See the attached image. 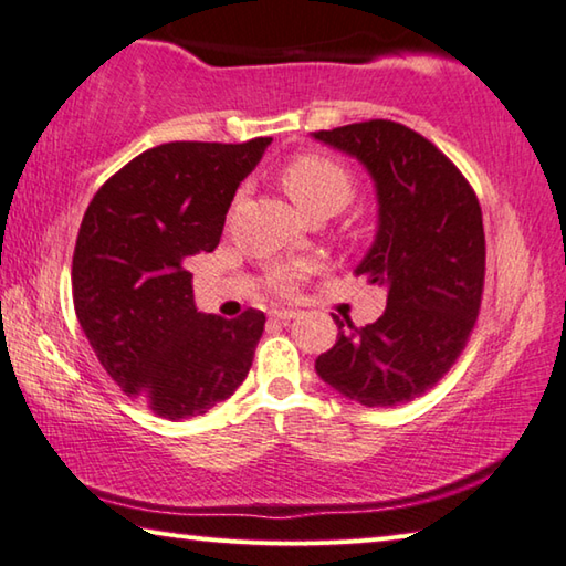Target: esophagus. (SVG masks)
<instances>
[{
  "label": "esophagus",
  "mask_w": 566,
  "mask_h": 566,
  "mask_svg": "<svg viewBox=\"0 0 566 566\" xmlns=\"http://www.w3.org/2000/svg\"><path fill=\"white\" fill-rule=\"evenodd\" d=\"M270 317L276 319V322H292V319L300 317V312H294V310H272Z\"/></svg>",
  "instance_id": "esophagus-1"
}]
</instances>
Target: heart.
<instances>
[{
	"label": "heart",
	"mask_w": 566,
	"mask_h": 566,
	"mask_svg": "<svg viewBox=\"0 0 566 566\" xmlns=\"http://www.w3.org/2000/svg\"><path fill=\"white\" fill-rule=\"evenodd\" d=\"M280 181L300 209L310 217H329L347 207L357 191V179L342 165L339 159L322 151H300L284 161L280 169ZM272 290L280 294H292L296 290V274L284 272L272 280Z\"/></svg>",
	"instance_id": "b5f03b06"
}]
</instances>
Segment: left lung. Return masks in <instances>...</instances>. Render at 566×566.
<instances>
[{
	"mask_svg": "<svg viewBox=\"0 0 566 566\" xmlns=\"http://www.w3.org/2000/svg\"><path fill=\"white\" fill-rule=\"evenodd\" d=\"M357 157L377 181L379 232L357 276L387 286V310L339 324L317 375L364 407H397L454 367L482 310L486 244L472 185L444 151L391 119L314 132Z\"/></svg>",
	"mask_w": 566,
	"mask_h": 566,
	"instance_id": "1",
	"label": "left lung"
}]
</instances>
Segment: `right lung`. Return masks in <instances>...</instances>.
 <instances>
[{
    "label": "right lung",
    "instance_id": "obj_1",
    "mask_svg": "<svg viewBox=\"0 0 566 566\" xmlns=\"http://www.w3.org/2000/svg\"><path fill=\"white\" fill-rule=\"evenodd\" d=\"M270 137L242 145L169 142L99 187L72 260V300L104 371L161 419L232 397L252 367L264 312H197L187 256L212 252L234 191Z\"/></svg>",
    "mask_w": 566,
    "mask_h": 566
}]
</instances>
